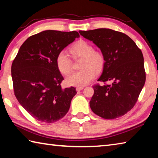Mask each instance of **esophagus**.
I'll use <instances>...</instances> for the list:
<instances>
[{"mask_svg":"<svg viewBox=\"0 0 158 158\" xmlns=\"http://www.w3.org/2000/svg\"><path fill=\"white\" fill-rule=\"evenodd\" d=\"M84 89V86H82V87H77V89H76V90H77V91H80V90H83Z\"/></svg>","mask_w":158,"mask_h":158,"instance_id":"34e87169","label":"esophagus"}]
</instances>
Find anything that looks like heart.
Instances as JSON below:
<instances>
[{
	"label": "heart",
	"mask_w": 158,
	"mask_h": 158,
	"mask_svg": "<svg viewBox=\"0 0 158 158\" xmlns=\"http://www.w3.org/2000/svg\"><path fill=\"white\" fill-rule=\"evenodd\" d=\"M74 57L83 58L81 64V70L74 72L67 77L66 84L71 86L82 87L86 85L95 77V72L99 73L102 69L105 59L102 53L95 52L91 44L85 40L77 42L70 49ZM57 68L60 73L68 74L72 69V60L64 51L58 53L56 59Z\"/></svg>",
	"instance_id": "heart-1"
}]
</instances>
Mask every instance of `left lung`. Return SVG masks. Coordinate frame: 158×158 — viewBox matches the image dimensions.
Wrapping results in <instances>:
<instances>
[{"instance_id":"left-lung-1","label":"left lung","mask_w":158,"mask_h":158,"mask_svg":"<svg viewBox=\"0 0 158 158\" xmlns=\"http://www.w3.org/2000/svg\"><path fill=\"white\" fill-rule=\"evenodd\" d=\"M92 41L105 59L98 81H111V85H93L90 101L91 110L105 119H114L127 114L135 106L146 81L143 56L129 36L109 28L79 31Z\"/></svg>"}]
</instances>
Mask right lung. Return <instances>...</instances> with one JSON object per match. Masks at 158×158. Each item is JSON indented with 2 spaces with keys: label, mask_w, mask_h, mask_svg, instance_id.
I'll return each mask as SVG.
<instances>
[{
  "label": "right lung",
  "mask_w": 158,
  "mask_h": 158,
  "mask_svg": "<svg viewBox=\"0 0 158 158\" xmlns=\"http://www.w3.org/2000/svg\"><path fill=\"white\" fill-rule=\"evenodd\" d=\"M79 37L77 31L40 32L23 42L13 61L15 95L37 121L52 123L68 113L76 89L61 88L64 79L56 59L58 53Z\"/></svg>",
  "instance_id": "obj_1"
}]
</instances>
